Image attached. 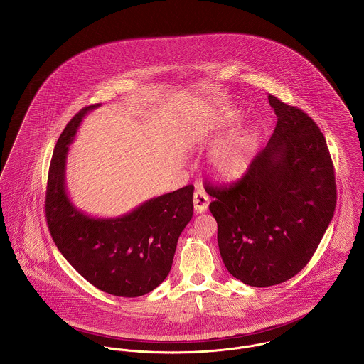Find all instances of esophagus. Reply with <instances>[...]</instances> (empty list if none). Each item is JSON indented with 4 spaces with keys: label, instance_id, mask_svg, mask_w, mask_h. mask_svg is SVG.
Returning a JSON list of instances; mask_svg holds the SVG:
<instances>
[{
    "label": "esophagus",
    "instance_id": "34e87169",
    "mask_svg": "<svg viewBox=\"0 0 364 364\" xmlns=\"http://www.w3.org/2000/svg\"><path fill=\"white\" fill-rule=\"evenodd\" d=\"M209 208V196L203 190H196L193 193V210L196 213H205Z\"/></svg>",
    "mask_w": 364,
    "mask_h": 364
}]
</instances>
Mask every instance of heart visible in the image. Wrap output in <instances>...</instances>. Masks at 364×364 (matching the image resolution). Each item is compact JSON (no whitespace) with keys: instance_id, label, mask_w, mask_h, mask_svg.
<instances>
[{"instance_id":"heart-1","label":"heart","mask_w":364,"mask_h":364,"mask_svg":"<svg viewBox=\"0 0 364 364\" xmlns=\"http://www.w3.org/2000/svg\"><path fill=\"white\" fill-rule=\"evenodd\" d=\"M234 114H223L214 119L210 129L227 128L234 121ZM255 155V140L247 132L234 133L223 140L213 151L212 165L220 178L234 180L242 177L252 165Z\"/></svg>"}]
</instances>
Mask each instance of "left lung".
<instances>
[{"label": "left lung", "mask_w": 364, "mask_h": 364, "mask_svg": "<svg viewBox=\"0 0 364 364\" xmlns=\"http://www.w3.org/2000/svg\"><path fill=\"white\" fill-rule=\"evenodd\" d=\"M278 122L250 168L227 187L205 186L228 272L255 287L286 282L309 262L337 203L334 166L319 127L268 96Z\"/></svg>", "instance_id": "obj_1"}]
</instances>
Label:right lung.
Returning a JSON list of instances; mask_svg holds the SVG:
<instances>
[{"instance_id":"add662e5","label":"right lung","mask_w":364,"mask_h":364,"mask_svg":"<svg viewBox=\"0 0 364 364\" xmlns=\"http://www.w3.org/2000/svg\"><path fill=\"white\" fill-rule=\"evenodd\" d=\"M99 106L82 108L56 143L45 196L46 223L60 253L89 283L112 296L140 297L171 272L178 236L193 218V186L152 198L115 218L78 210L65 191V158L82 118Z\"/></svg>"}]
</instances>
